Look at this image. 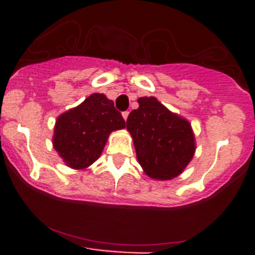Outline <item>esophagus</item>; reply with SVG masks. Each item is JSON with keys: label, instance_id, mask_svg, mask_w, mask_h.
Segmentation results:
<instances>
[{"label": "esophagus", "instance_id": "1", "mask_svg": "<svg viewBox=\"0 0 255 255\" xmlns=\"http://www.w3.org/2000/svg\"><path fill=\"white\" fill-rule=\"evenodd\" d=\"M128 116H129V111H125L123 112V117H124V120H128Z\"/></svg>", "mask_w": 255, "mask_h": 255}]
</instances>
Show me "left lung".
<instances>
[{
	"label": "left lung",
	"instance_id": "left-lung-1",
	"mask_svg": "<svg viewBox=\"0 0 255 255\" xmlns=\"http://www.w3.org/2000/svg\"><path fill=\"white\" fill-rule=\"evenodd\" d=\"M138 103V110L128 117L126 128L134 140L139 163L153 179L176 177L194 155L190 124L168 111L154 97H141Z\"/></svg>",
	"mask_w": 255,
	"mask_h": 255
}]
</instances>
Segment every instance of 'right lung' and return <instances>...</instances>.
I'll use <instances>...</instances> for the list:
<instances>
[{
	"mask_svg": "<svg viewBox=\"0 0 255 255\" xmlns=\"http://www.w3.org/2000/svg\"><path fill=\"white\" fill-rule=\"evenodd\" d=\"M124 128L125 120L114 102L94 93L58 117L53 147L67 166L85 168L98 159L110 132Z\"/></svg>",
	"mask_w": 255,
	"mask_h": 255,
	"instance_id": "1",
	"label": "right lung"
}]
</instances>
